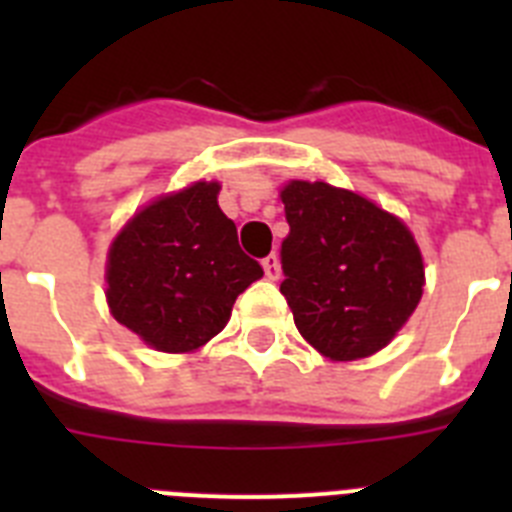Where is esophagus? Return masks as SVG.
Segmentation results:
<instances>
[{
    "label": "esophagus",
    "instance_id": "esophagus-1",
    "mask_svg": "<svg viewBox=\"0 0 512 512\" xmlns=\"http://www.w3.org/2000/svg\"><path fill=\"white\" fill-rule=\"evenodd\" d=\"M261 264H264V271H266V277L269 279H279V259L277 256H274V253H269V256H266L264 261H261Z\"/></svg>",
    "mask_w": 512,
    "mask_h": 512
}]
</instances>
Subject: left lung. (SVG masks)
<instances>
[{"label":"left lung","instance_id":"8db88e82","mask_svg":"<svg viewBox=\"0 0 512 512\" xmlns=\"http://www.w3.org/2000/svg\"><path fill=\"white\" fill-rule=\"evenodd\" d=\"M289 233L279 292L310 346L333 361L374 354L423 295L418 243L395 215L325 182L282 189Z\"/></svg>","mask_w":512,"mask_h":512}]
</instances>
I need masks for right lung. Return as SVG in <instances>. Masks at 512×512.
<instances>
[{"instance_id": "right-lung-1", "label": "right lung", "mask_w": 512, "mask_h": 512, "mask_svg": "<svg viewBox=\"0 0 512 512\" xmlns=\"http://www.w3.org/2000/svg\"><path fill=\"white\" fill-rule=\"evenodd\" d=\"M217 192L220 184L197 182L161 197L140 210L110 248L112 315L156 351L205 346L230 320L235 297L264 277L259 261L238 246Z\"/></svg>"}]
</instances>
